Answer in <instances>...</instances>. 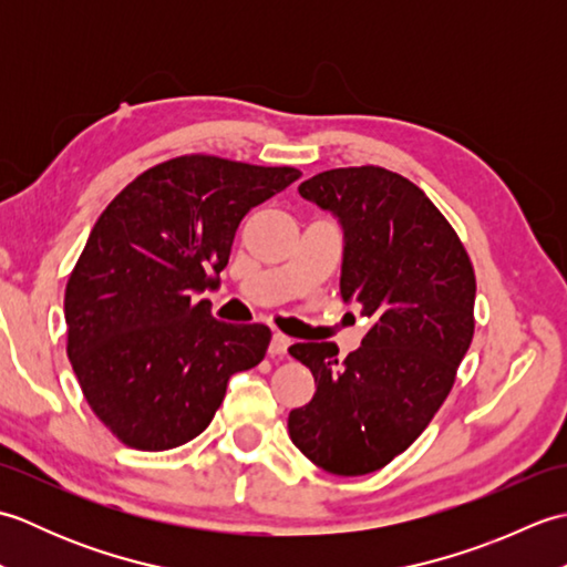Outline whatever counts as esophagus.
<instances>
[{
    "label": "esophagus",
    "mask_w": 567,
    "mask_h": 567,
    "mask_svg": "<svg viewBox=\"0 0 567 567\" xmlns=\"http://www.w3.org/2000/svg\"><path fill=\"white\" fill-rule=\"evenodd\" d=\"M290 343H292V339H287L285 333L275 331V333H272V339H270V355H275V358H285V355H287V348H290Z\"/></svg>",
    "instance_id": "obj_1"
}]
</instances>
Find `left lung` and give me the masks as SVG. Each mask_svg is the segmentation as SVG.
Masks as SVG:
<instances>
[{"instance_id": "8db88e82", "label": "left lung", "mask_w": 567, "mask_h": 567, "mask_svg": "<svg viewBox=\"0 0 567 567\" xmlns=\"http://www.w3.org/2000/svg\"><path fill=\"white\" fill-rule=\"evenodd\" d=\"M343 231L341 297L372 319L360 348L295 343L317 382L290 439L333 475H368L412 445L449 396L473 341L475 272L451 224L406 177L336 167L299 185Z\"/></svg>"}]
</instances>
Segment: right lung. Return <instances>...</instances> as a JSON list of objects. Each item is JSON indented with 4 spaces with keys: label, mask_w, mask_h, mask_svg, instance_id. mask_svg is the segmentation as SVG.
<instances>
[{
    "label": "right lung",
    "mask_w": 567,
    "mask_h": 567,
    "mask_svg": "<svg viewBox=\"0 0 567 567\" xmlns=\"http://www.w3.org/2000/svg\"><path fill=\"white\" fill-rule=\"evenodd\" d=\"M183 155L128 183L92 226L65 287L68 358L118 441L167 451L209 426L228 378L256 368L262 323H224L197 295L219 285L240 219L299 179Z\"/></svg>",
    "instance_id": "right-lung-1"
}]
</instances>
